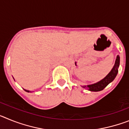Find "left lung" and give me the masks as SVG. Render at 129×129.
<instances>
[{
    "label": "left lung",
    "instance_id": "8db88e82",
    "mask_svg": "<svg viewBox=\"0 0 129 129\" xmlns=\"http://www.w3.org/2000/svg\"><path fill=\"white\" fill-rule=\"evenodd\" d=\"M119 62H120V57L118 55L116 57V61H115V64L113 68H112V70L106 76V77H105L103 79H101V81L97 82V83L91 84V85H84V86H82V87L85 88H86L88 90L92 91V92H99V91H101L104 89L109 83L113 81L115 77L118 74V68L119 67Z\"/></svg>",
    "mask_w": 129,
    "mask_h": 129
}]
</instances>
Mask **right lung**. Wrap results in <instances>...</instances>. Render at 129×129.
I'll return each instance as SVG.
<instances>
[{
    "label": "right lung",
    "mask_w": 129,
    "mask_h": 129,
    "mask_svg": "<svg viewBox=\"0 0 129 129\" xmlns=\"http://www.w3.org/2000/svg\"><path fill=\"white\" fill-rule=\"evenodd\" d=\"M14 79V78H13ZM24 90L25 91H26V92H31V91H29V90H25V89H24Z\"/></svg>",
    "instance_id": "obj_1"
}]
</instances>
